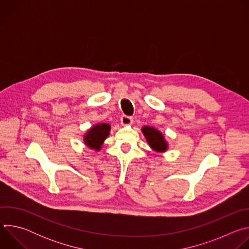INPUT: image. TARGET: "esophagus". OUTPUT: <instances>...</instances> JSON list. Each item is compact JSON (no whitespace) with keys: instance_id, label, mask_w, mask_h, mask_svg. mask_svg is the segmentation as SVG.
I'll list each match as a JSON object with an SVG mask.
<instances>
[{"instance_id":"34e87169","label":"esophagus","mask_w":249,"mask_h":249,"mask_svg":"<svg viewBox=\"0 0 249 249\" xmlns=\"http://www.w3.org/2000/svg\"><path fill=\"white\" fill-rule=\"evenodd\" d=\"M133 123V118L131 116H126V115H123L121 117V124L123 126H129Z\"/></svg>"}]
</instances>
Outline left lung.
Here are the masks:
<instances>
[{"instance_id":"1","label":"left lung","mask_w":249,"mask_h":249,"mask_svg":"<svg viewBox=\"0 0 249 249\" xmlns=\"http://www.w3.org/2000/svg\"><path fill=\"white\" fill-rule=\"evenodd\" d=\"M142 132H143L149 146L155 152L164 153L167 150L168 144L160 131L151 126H144L142 128Z\"/></svg>"}]
</instances>
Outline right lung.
Listing matches in <instances>:
<instances>
[{
  "label": "right lung",
  "instance_id": "obj_1",
  "mask_svg": "<svg viewBox=\"0 0 249 249\" xmlns=\"http://www.w3.org/2000/svg\"><path fill=\"white\" fill-rule=\"evenodd\" d=\"M111 126L108 123L93 125L84 136V143L89 149L100 151L105 139L109 136Z\"/></svg>",
  "mask_w": 249,
  "mask_h": 249
}]
</instances>
